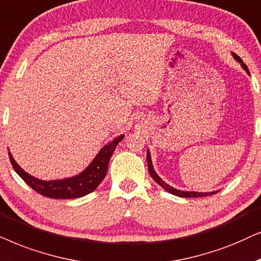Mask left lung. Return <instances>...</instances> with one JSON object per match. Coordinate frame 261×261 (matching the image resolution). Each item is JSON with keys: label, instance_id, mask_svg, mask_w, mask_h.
<instances>
[{"label": "left lung", "instance_id": "obj_1", "mask_svg": "<svg viewBox=\"0 0 261 261\" xmlns=\"http://www.w3.org/2000/svg\"><path fill=\"white\" fill-rule=\"evenodd\" d=\"M232 56H234V58H235L236 61L241 63L242 68H244L245 70L247 71V74H249L247 65H246V64L244 63V62H242L241 58H240L239 56L236 55V54H232ZM147 161H148L149 174H150L151 178L154 179L155 181L158 182L159 185L161 186L163 190H166L167 192H169V193H172V194H175V196H178V197H186V198H190V197H192V198H194V197H206V196H211V194H214V193H217V191H215V192H205V193H204V192H185V191H179V190L173 189L172 186H169L168 184H166L161 178H160V176H159L158 174H156V172L154 171V167H152L151 159H150V152H149V150L147 151Z\"/></svg>", "mask_w": 261, "mask_h": 261}]
</instances>
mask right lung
Here are the masks:
<instances>
[{"mask_svg":"<svg viewBox=\"0 0 261 261\" xmlns=\"http://www.w3.org/2000/svg\"><path fill=\"white\" fill-rule=\"evenodd\" d=\"M123 138V135H120L119 137L114 138L110 144L105 145L96 155V158L93 160V162L79 175L63 180L44 181V180L34 178L17 165L10 152L8 155L14 171L21 176L23 181L32 187L36 192L40 193L44 197L54 198V199H72V198L86 196V194L93 192L99 186V184L102 181L107 173L111 156H112L118 143Z\"/></svg>","mask_w":261,"mask_h":261,"instance_id":"1","label":"right lung"}]
</instances>
